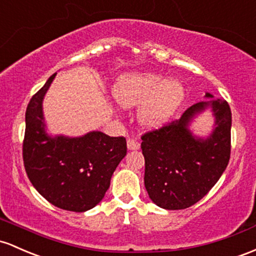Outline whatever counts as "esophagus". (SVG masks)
Wrapping results in <instances>:
<instances>
[{
  "instance_id": "1",
  "label": "esophagus",
  "mask_w": 256,
  "mask_h": 256,
  "mask_svg": "<svg viewBox=\"0 0 256 256\" xmlns=\"http://www.w3.org/2000/svg\"><path fill=\"white\" fill-rule=\"evenodd\" d=\"M140 143L137 141H134V140H128V150H140Z\"/></svg>"
}]
</instances>
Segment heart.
Listing matches in <instances>:
<instances>
[{
  "instance_id": "obj_1",
  "label": "heart",
  "mask_w": 256,
  "mask_h": 256,
  "mask_svg": "<svg viewBox=\"0 0 256 256\" xmlns=\"http://www.w3.org/2000/svg\"><path fill=\"white\" fill-rule=\"evenodd\" d=\"M112 92L115 102L124 108L142 106L137 120L148 130L166 125L186 98L181 81L152 72H125L116 78Z\"/></svg>"
}]
</instances>
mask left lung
I'll use <instances>...</instances> for the list:
<instances>
[{
  "label": "left lung",
  "mask_w": 256,
  "mask_h": 256,
  "mask_svg": "<svg viewBox=\"0 0 256 256\" xmlns=\"http://www.w3.org/2000/svg\"><path fill=\"white\" fill-rule=\"evenodd\" d=\"M206 98L187 109L176 122L142 136L144 187L150 200L166 210L192 206L215 186L226 170L231 153L232 114L228 103ZM206 110L214 124L206 136L190 126Z\"/></svg>",
  "instance_id": "1"
}]
</instances>
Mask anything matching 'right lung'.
Wrapping results in <instances>:
<instances>
[{
	"label": "right lung",
	"instance_id": "right-lung-1",
	"mask_svg": "<svg viewBox=\"0 0 256 256\" xmlns=\"http://www.w3.org/2000/svg\"><path fill=\"white\" fill-rule=\"evenodd\" d=\"M56 75L28 104L24 166L32 186L50 204L84 212L104 198L115 169L126 156V141L100 131L78 137L48 134L42 103Z\"/></svg>",
	"mask_w": 256,
	"mask_h": 256
}]
</instances>
